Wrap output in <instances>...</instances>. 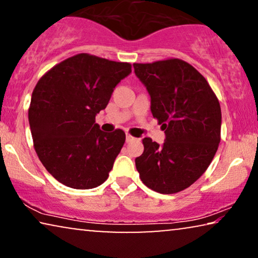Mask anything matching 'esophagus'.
<instances>
[{"instance_id": "1", "label": "esophagus", "mask_w": 258, "mask_h": 258, "mask_svg": "<svg viewBox=\"0 0 258 258\" xmlns=\"http://www.w3.org/2000/svg\"><path fill=\"white\" fill-rule=\"evenodd\" d=\"M134 140H136L135 137H133L132 135H129V134H126V136H125V141H126V143H128V142H132V141H134Z\"/></svg>"}]
</instances>
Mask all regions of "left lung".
<instances>
[{"instance_id": "8db88e82", "label": "left lung", "mask_w": 258, "mask_h": 258, "mask_svg": "<svg viewBox=\"0 0 258 258\" xmlns=\"http://www.w3.org/2000/svg\"><path fill=\"white\" fill-rule=\"evenodd\" d=\"M134 69L165 134L163 146L143 139L144 151L135 160L141 181L160 194L182 191L204 174L216 154L220 102L207 80L182 59L134 63Z\"/></svg>"}]
</instances>
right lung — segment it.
I'll return each instance as SVG.
<instances>
[{"label": "right lung", "mask_w": 258, "mask_h": 258, "mask_svg": "<svg viewBox=\"0 0 258 258\" xmlns=\"http://www.w3.org/2000/svg\"><path fill=\"white\" fill-rule=\"evenodd\" d=\"M132 64L77 54L44 74L28 111L34 148L49 174L74 189H91L108 178L125 142L121 129L102 132L95 116Z\"/></svg>", "instance_id": "add662e5"}]
</instances>
